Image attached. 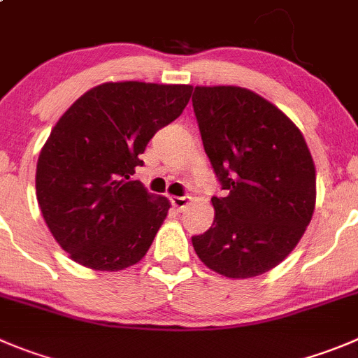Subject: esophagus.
<instances>
[{
    "instance_id": "1",
    "label": "esophagus",
    "mask_w": 358,
    "mask_h": 358,
    "mask_svg": "<svg viewBox=\"0 0 358 358\" xmlns=\"http://www.w3.org/2000/svg\"><path fill=\"white\" fill-rule=\"evenodd\" d=\"M171 205L175 206L176 210H185L187 206L190 205V198L189 196H171Z\"/></svg>"
}]
</instances>
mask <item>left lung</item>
Listing matches in <instances>:
<instances>
[{
  "label": "left lung",
  "instance_id": "1",
  "mask_svg": "<svg viewBox=\"0 0 358 358\" xmlns=\"http://www.w3.org/2000/svg\"><path fill=\"white\" fill-rule=\"evenodd\" d=\"M192 108L205 153L226 190L196 255L231 279L279 265L309 226L316 171L302 132L282 111L238 86H196Z\"/></svg>",
  "mask_w": 358,
  "mask_h": 358
}]
</instances>
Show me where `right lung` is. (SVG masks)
I'll return each instance as SVG.
<instances>
[{
	"label": "right lung",
	"instance_id": "add662e5",
	"mask_svg": "<svg viewBox=\"0 0 358 358\" xmlns=\"http://www.w3.org/2000/svg\"><path fill=\"white\" fill-rule=\"evenodd\" d=\"M190 93L187 85L106 83L58 120L36 164V199L73 262L115 272L146 255L169 201L132 175L150 139L182 115Z\"/></svg>",
	"mask_w": 358,
	"mask_h": 358
}]
</instances>
